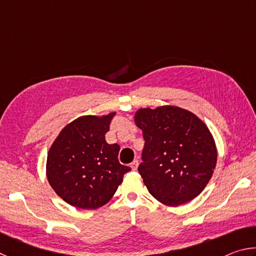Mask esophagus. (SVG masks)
Masks as SVG:
<instances>
[{
  "label": "esophagus",
  "instance_id": "esophagus-1",
  "mask_svg": "<svg viewBox=\"0 0 256 256\" xmlns=\"http://www.w3.org/2000/svg\"><path fill=\"white\" fill-rule=\"evenodd\" d=\"M138 160H133V162H131V168L133 170H138Z\"/></svg>",
  "mask_w": 256,
  "mask_h": 256
}]
</instances>
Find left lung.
<instances>
[{"label":"left lung","instance_id":"1","mask_svg":"<svg viewBox=\"0 0 256 256\" xmlns=\"http://www.w3.org/2000/svg\"><path fill=\"white\" fill-rule=\"evenodd\" d=\"M136 123L144 138L138 170L151 196L170 206L198 196L216 164V144L206 124L176 106L138 110Z\"/></svg>","mask_w":256,"mask_h":256}]
</instances>
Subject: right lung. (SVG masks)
I'll return each instance as SVG.
<instances>
[{"instance_id": "add662e5", "label": "right lung", "mask_w": 256, "mask_h": 256, "mask_svg": "<svg viewBox=\"0 0 256 256\" xmlns=\"http://www.w3.org/2000/svg\"><path fill=\"white\" fill-rule=\"evenodd\" d=\"M115 112L82 116L64 128L47 156V178L60 198L79 209H97L110 200L124 174L120 146L108 144L105 134Z\"/></svg>"}]
</instances>
